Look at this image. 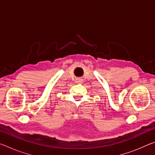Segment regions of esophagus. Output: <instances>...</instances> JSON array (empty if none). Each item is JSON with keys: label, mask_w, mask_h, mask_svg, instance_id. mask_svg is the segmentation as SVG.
<instances>
[{"label": "esophagus", "mask_w": 155, "mask_h": 155, "mask_svg": "<svg viewBox=\"0 0 155 155\" xmlns=\"http://www.w3.org/2000/svg\"><path fill=\"white\" fill-rule=\"evenodd\" d=\"M76 82L78 83H81L83 82V80L81 79V78H77V79H76Z\"/></svg>", "instance_id": "1"}]
</instances>
